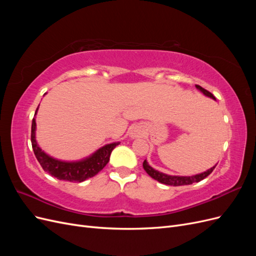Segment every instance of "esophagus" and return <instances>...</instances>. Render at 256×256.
<instances>
[{
    "label": "esophagus",
    "mask_w": 256,
    "mask_h": 256,
    "mask_svg": "<svg viewBox=\"0 0 256 256\" xmlns=\"http://www.w3.org/2000/svg\"><path fill=\"white\" fill-rule=\"evenodd\" d=\"M142 134H143V129H142L141 127L138 126V127H134V128L131 129V131H130V136L134 138L142 136Z\"/></svg>",
    "instance_id": "esophagus-1"
}]
</instances>
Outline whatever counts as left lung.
I'll list each match as a JSON object with an SVG mask.
<instances>
[{"instance_id":"1","label":"left lung","mask_w":256,"mask_h":256,"mask_svg":"<svg viewBox=\"0 0 256 256\" xmlns=\"http://www.w3.org/2000/svg\"><path fill=\"white\" fill-rule=\"evenodd\" d=\"M196 88L198 90L202 92L205 96L210 97L214 100H216V97L212 94L210 92H208L207 90L203 88L202 86H200V85H196ZM216 166L210 168L209 170H207L206 172H203V173L198 174V175H193V176H172V175H168V174H164V173H161V172L157 171V170L152 168L148 164H147L146 160H144V162H143L144 170L146 171V173L148 174L152 178H154V180H156L157 182H159L161 184H168V186H174V187H177V186L191 184L193 182H198L200 180H203L204 178H206L209 174H210L214 171Z\"/></svg>"}]
</instances>
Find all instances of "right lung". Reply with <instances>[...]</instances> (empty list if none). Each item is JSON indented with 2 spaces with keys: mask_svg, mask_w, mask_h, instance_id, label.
<instances>
[{
  "mask_svg": "<svg viewBox=\"0 0 256 256\" xmlns=\"http://www.w3.org/2000/svg\"><path fill=\"white\" fill-rule=\"evenodd\" d=\"M38 108L36 109L35 115L37 113ZM36 122L35 118L32 120V131H30V142L35 156L40 162L44 171L49 173L51 176L58 178L60 180H66L72 182H81L88 178H90L98 174L106 166L110 160L112 150L120 143L115 142L111 144H106L102 148L95 152L92 156L82 159L80 161H60L50 157L38 146L35 138Z\"/></svg>",
  "mask_w": 256,
  "mask_h": 256,
  "instance_id": "right-lung-1",
  "label": "right lung"
}]
</instances>
